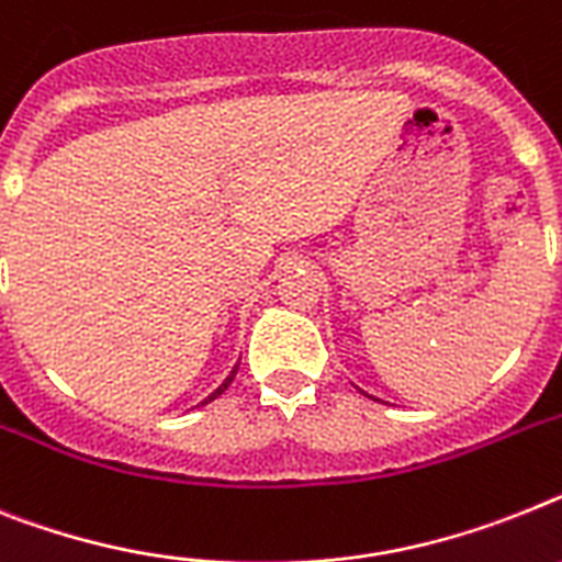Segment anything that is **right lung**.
I'll return each instance as SVG.
<instances>
[{"label":"right lung","instance_id":"1","mask_svg":"<svg viewBox=\"0 0 562 562\" xmlns=\"http://www.w3.org/2000/svg\"><path fill=\"white\" fill-rule=\"evenodd\" d=\"M237 369H239V366H234V371H231V374H228V376H225V383H223V385H220V389H216V391H214V394H211V397H209V400H205V403H211V400H216V397H220V394H223V391H225V389H228V385H231V380H234V376H237Z\"/></svg>","mask_w":562,"mask_h":562}]
</instances>
